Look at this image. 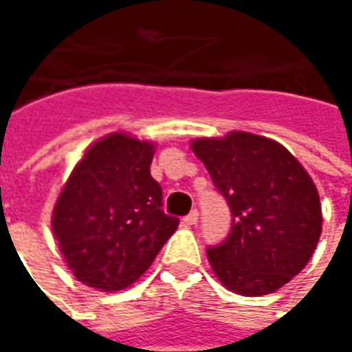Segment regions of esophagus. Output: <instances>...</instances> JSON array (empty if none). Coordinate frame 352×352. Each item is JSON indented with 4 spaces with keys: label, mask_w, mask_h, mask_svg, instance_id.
<instances>
[{
    "label": "esophagus",
    "mask_w": 352,
    "mask_h": 352,
    "mask_svg": "<svg viewBox=\"0 0 352 352\" xmlns=\"http://www.w3.org/2000/svg\"><path fill=\"white\" fill-rule=\"evenodd\" d=\"M183 221H184V225H196V223H198V210L190 211Z\"/></svg>",
    "instance_id": "1"
}]
</instances>
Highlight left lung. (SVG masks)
Wrapping results in <instances>:
<instances>
[{
	"instance_id": "1",
	"label": "left lung",
	"mask_w": 352,
	"mask_h": 352,
	"mask_svg": "<svg viewBox=\"0 0 352 352\" xmlns=\"http://www.w3.org/2000/svg\"><path fill=\"white\" fill-rule=\"evenodd\" d=\"M192 151L232 215L227 238L208 248L215 276L240 296L276 292L303 270L320 238L313 179L282 144L259 135L196 139Z\"/></svg>"
}]
</instances>
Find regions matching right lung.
<instances>
[{
	"label": "right lung",
	"instance_id": "1",
	"mask_svg": "<svg viewBox=\"0 0 352 352\" xmlns=\"http://www.w3.org/2000/svg\"><path fill=\"white\" fill-rule=\"evenodd\" d=\"M152 156L151 142L108 135L85 152L58 196L53 232L85 286L116 292L133 284L177 230L179 219L162 210Z\"/></svg>",
	"mask_w": 352,
	"mask_h": 352
}]
</instances>
